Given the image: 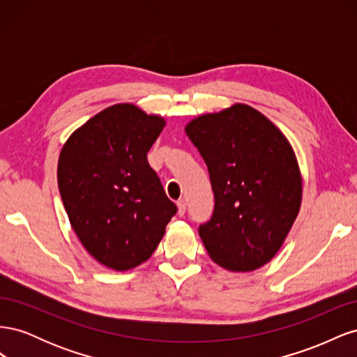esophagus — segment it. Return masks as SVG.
<instances>
[{
	"label": "esophagus",
	"mask_w": 357,
	"mask_h": 357,
	"mask_svg": "<svg viewBox=\"0 0 357 357\" xmlns=\"http://www.w3.org/2000/svg\"><path fill=\"white\" fill-rule=\"evenodd\" d=\"M177 207H178V215H185V213H186V201L185 199H180L177 202Z\"/></svg>",
	"instance_id": "esophagus-1"
}]
</instances>
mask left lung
<instances>
[{
  "label": "left lung",
  "instance_id": "8db88e82",
  "mask_svg": "<svg viewBox=\"0 0 357 357\" xmlns=\"http://www.w3.org/2000/svg\"><path fill=\"white\" fill-rule=\"evenodd\" d=\"M208 167L211 219L199 236L211 261L232 273L264 266L282 248L302 202V176L286 135L236 102L185 126Z\"/></svg>",
  "mask_w": 357,
  "mask_h": 357
}]
</instances>
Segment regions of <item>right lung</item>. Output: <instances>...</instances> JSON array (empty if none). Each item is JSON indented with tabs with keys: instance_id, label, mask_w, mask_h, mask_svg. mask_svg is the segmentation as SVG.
<instances>
[{
	"instance_id": "1",
	"label": "right lung",
	"mask_w": 357,
	"mask_h": 357,
	"mask_svg": "<svg viewBox=\"0 0 357 357\" xmlns=\"http://www.w3.org/2000/svg\"><path fill=\"white\" fill-rule=\"evenodd\" d=\"M165 123L135 104H114L61 150L58 186L70 223L95 261L114 271L146 262L177 213L147 162Z\"/></svg>"
}]
</instances>
